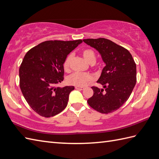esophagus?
<instances>
[{"label":"esophagus","mask_w":159,"mask_h":159,"mask_svg":"<svg viewBox=\"0 0 159 159\" xmlns=\"http://www.w3.org/2000/svg\"><path fill=\"white\" fill-rule=\"evenodd\" d=\"M75 89H77V90H82L84 89V87H79V86H75Z\"/></svg>","instance_id":"obj_1"}]
</instances>
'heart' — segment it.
<instances>
[{"label":"heart","instance_id":"obj_1","mask_svg":"<svg viewBox=\"0 0 159 159\" xmlns=\"http://www.w3.org/2000/svg\"><path fill=\"white\" fill-rule=\"evenodd\" d=\"M82 55L90 64H94L96 60V55L94 50L91 48H86L83 50ZM73 55L71 53L65 57L63 61V66L64 69L66 71H68L70 69V64L72 59ZM92 80V76L90 73H80L75 72L73 73L72 74L69 75L67 78V82L69 84L72 85V86L82 87L86 86Z\"/></svg>","mask_w":159,"mask_h":159}]
</instances>
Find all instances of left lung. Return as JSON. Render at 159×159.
<instances>
[{
    "instance_id": "8db88e82",
    "label": "left lung",
    "mask_w": 159,
    "mask_h": 159,
    "mask_svg": "<svg viewBox=\"0 0 159 159\" xmlns=\"http://www.w3.org/2000/svg\"><path fill=\"white\" fill-rule=\"evenodd\" d=\"M83 41L97 50L106 64L97 82L104 89L92 86L94 94L87 102L99 113H113L128 100L133 91L136 65L128 50L110 40L99 38Z\"/></svg>"
}]
</instances>
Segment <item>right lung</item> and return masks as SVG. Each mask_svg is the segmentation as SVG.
<instances>
[{
	"label": "right lung",
	"mask_w": 159,
	"mask_h": 159,
	"mask_svg": "<svg viewBox=\"0 0 159 159\" xmlns=\"http://www.w3.org/2000/svg\"><path fill=\"white\" fill-rule=\"evenodd\" d=\"M82 42L48 40L25 54L19 67V86L30 107L42 117H53L67 107L74 87L57 86L64 80L65 57Z\"/></svg>",
	"instance_id": "add662e5"
}]
</instances>
